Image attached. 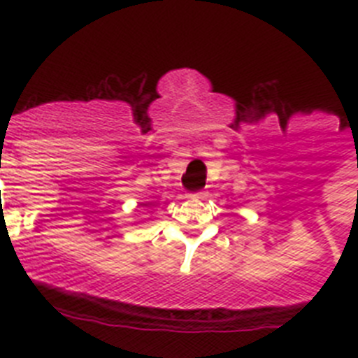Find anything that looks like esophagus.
<instances>
[{
    "label": "esophagus",
    "instance_id": "esophagus-1",
    "mask_svg": "<svg viewBox=\"0 0 358 358\" xmlns=\"http://www.w3.org/2000/svg\"><path fill=\"white\" fill-rule=\"evenodd\" d=\"M189 197H197V199H204V197H206V192H195V194H189Z\"/></svg>",
    "mask_w": 358,
    "mask_h": 358
}]
</instances>
